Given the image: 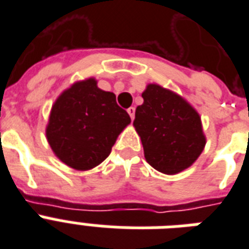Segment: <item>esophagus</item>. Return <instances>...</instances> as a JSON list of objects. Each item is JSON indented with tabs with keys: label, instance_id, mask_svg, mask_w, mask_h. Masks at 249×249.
I'll use <instances>...</instances> for the list:
<instances>
[{
	"label": "esophagus",
	"instance_id": "obj_1",
	"mask_svg": "<svg viewBox=\"0 0 249 249\" xmlns=\"http://www.w3.org/2000/svg\"><path fill=\"white\" fill-rule=\"evenodd\" d=\"M127 113L130 114L131 119H134V118H135V107H128V109H127Z\"/></svg>",
	"mask_w": 249,
	"mask_h": 249
}]
</instances>
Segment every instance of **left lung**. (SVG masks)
<instances>
[{
  "mask_svg": "<svg viewBox=\"0 0 249 249\" xmlns=\"http://www.w3.org/2000/svg\"><path fill=\"white\" fill-rule=\"evenodd\" d=\"M144 103L135 111L134 126L142 139L146 162L163 174H178L205 146L201 118L179 94L148 84Z\"/></svg>",
  "mask_w": 249,
  "mask_h": 249,
  "instance_id": "obj_1",
  "label": "left lung"
}]
</instances>
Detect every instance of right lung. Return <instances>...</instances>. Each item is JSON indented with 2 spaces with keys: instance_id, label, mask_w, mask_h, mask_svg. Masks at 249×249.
I'll return each mask as SVG.
<instances>
[{
  "instance_id": "add662e5",
  "label": "right lung",
  "mask_w": 249,
  "mask_h": 249,
  "mask_svg": "<svg viewBox=\"0 0 249 249\" xmlns=\"http://www.w3.org/2000/svg\"><path fill=\"white\" fill-rule=\"evenodd\" d=\"M130 122L115 94L100 89L97 82L89 78L72 84L55 100L46 139L67 166L89 170L110 155L118 135Z\"/></svg>"
}]
</instances>
